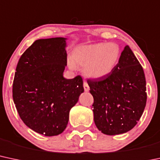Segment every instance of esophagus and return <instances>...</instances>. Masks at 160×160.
I'll list each match as a JSON object with an SVG mask.
<instances>
[{
	"instance_id": "obj_1",
	"label": "esophagus",
	"mask_w": 160,
	"mask_h": 160,
	"mask_svg": "<svg viewBox=\"0 0 160 160\" xmlns=\"http://www.w3.org/2000/svg\"><path fill=\"white\" fill-rule=\"evenodd\" d=\"M83 87H84V90H85L86 92H88V91L89 90V87L88 83H87L86 81L83 82Z\"/></svg>"
}]
</instances>
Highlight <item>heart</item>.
<instances>
[{
	"instance_id": "b5f03b06",
	"label": "heart",
	"mask_w": 160,
	"mask_h": 160,
	"mask_svg": "<svg viewBox=\"0 0 160 160\" xmlns=\"http://www.w3.org/2000/svg\"><path fill=\"white\" fill-rule=\"evenodd\" d=\"M120 56V49L115 43H96L74 49L70 66L85 67L84 72L90 78L106 77L115 68Z\"/></svg>"
}]
</instances>
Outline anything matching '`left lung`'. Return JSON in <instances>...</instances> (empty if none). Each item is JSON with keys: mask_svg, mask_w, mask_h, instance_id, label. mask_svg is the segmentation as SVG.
<instances>
[{"mask_svg": "<svg viewBox=\"0 0 160 160\" xmlns=\"http://www.w3.org/2000/svg\"><path fill=\"white\" fill-rule=\"evenodd\" d=\"M87 83L94 99V122L102 133L124 134L136 125L146 106L147 87L143 68L128 45L108 75Z\"/></svg>", "mask_w": 160, "mask_h": 160, "instance_id": "left-lung-1", "label": "left lung"}]
</instances>
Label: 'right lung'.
<instances>
[{
  "label": "right lung",
  "instance_id": "add662e5",
  "mask_svg": "<svg viewBox=\"0 0 160 160\" xmlns=\"http://www.w3.org/2000/svg\"><path fill=\"white\" fill-rule=\"evenodd\" d=\"M66 38L38 39L21 55L16 68L13 99L22 122L45 136L66 128L71 108L83 92V79L63 77Z\"/></svg>",
  "mask_w": 160,
  "mask_h": 160
}]
</instances>
